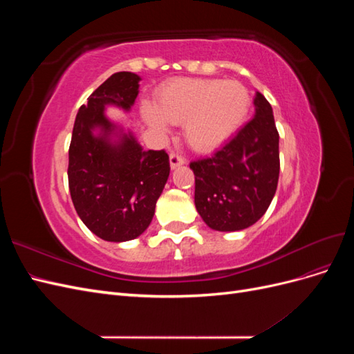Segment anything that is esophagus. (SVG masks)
Wrapping results in <instances>:
<instances>
[{
    "label": "esophagus",
    "mask_w": 354,
    "mask_h": 354,
    "mask_svg": "<svg viewBox=\"0 0 354 354\" xmlns=\"http://www.w3.org/2000/svg\"><path fill=\"white\" fill-rule=\"evenodd\" d=\"M186 162L185 156H181L180 153L177 152H171L169 153V164H171V168H177L180 165H183Z\"/></svg>",
    "instance_id": "34e87169"
}]
</instances>
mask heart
Listing matches in <instances>:
<instances>
[{"label": "heart", "instance_id": "obj_1", "mask_svg": "<svg viewBox=\"0 0 354 354\" xmlns=\"http://www.w3.org/2000/svg\"><path fill=\"white\" fill-rule=\"evenodd\" d=\"M250 93L236 81L181 78L164 84L156 106H145L146 121L158 130L183 122L186 142L199 152L223 145L242 125Z\"/></svg>", "mask_w": 354, "mask_h": 354}]
</instances>
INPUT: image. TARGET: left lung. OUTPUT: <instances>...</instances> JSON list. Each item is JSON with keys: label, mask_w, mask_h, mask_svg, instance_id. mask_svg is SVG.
Returning <instances> with one entry per match:
<instances>
[{"label": "left lung", "mask_w": 354, "mask_h": 354, "mask_svg": "<svg viewBox=\"0 0 354 354\" xmlns=\"http://www.w3.org/2000/svg\"><path fill=\"white\" fill-rule=\"evenodd\" d=\"M255 116L209 158L190 162L195 205L214 230L252 226L269 208L279 180V133L270 103L255 95Z\"/></svg>", "instance_id": "left-lung-1"}]
</instances>
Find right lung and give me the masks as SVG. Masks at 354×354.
<instances>
[{
    "mask_svg": "<svg viewBox=\"0 0 354 354\" xmlns=\"http://www.w3.org/2000/svg\"><path fill=\"white\" fill-rule=\"evenodd\" d=\"M138 81L136 73L116 72L95 88L78 111L69 146L73 207L85 226L109 242L131 241L149 227L169 176L164 149L143 152L131 134L116 145L109 142L115 125L104 116V106L130 109ZM94 127L101 128L102 136L92 134Z\"/></svg>",
    "mask_w": 354,
    "mask_h": 354,
    "instance_id": "add662e5",
    "label": "right lung"
}]
</instances>
